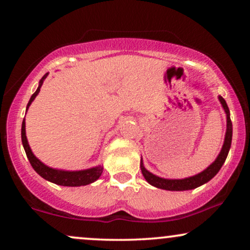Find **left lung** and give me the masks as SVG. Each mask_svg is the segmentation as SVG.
<instances>
[{
  "label": "left lung",
  "instance_id": "left-lung-1",
  "mask_svg": "<svg viewBox=\"0 0 250 250\" xmlns=\"http://www.w3.org/2000/svg\"><path fill=\"white\" fill-rule=\"evenodd\" d=\"M218 100L222 104V107H223L225 114H227V133H225V139L223 146H222V150L220 155L217 156V158L215 159V162L207 167L206 169L203 170V172L197 174L194 176L187 177V179L182 180H168V179H163V177H159L157 175H153L152 173H150L149 170L146 169V167L143 166V162L141 159V170L143 176L146 180V182L151 186L158 188V189L163 190H169V191H184V190H192L196 189V188L203 186V184L207 183L208 181H210L213 177L218 173V170L221 169L222 165H223L225 159H227L229 150L231 148V141H232V122L230 118V110H229V107L227 102L223 98L218 97Z\"/></svg>",
  "mask_w": 250,
  "mask_h": 250
}]
</instances>
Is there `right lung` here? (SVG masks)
<instances>
[{"label":"right lung","instance_id":"1","mask_svg":"<svg viewBox=\"0 0 250 250\" xmlns=\"http://www.w3.org/2000/svg\"><path fill=\"white\" fill-rule=\"evenodd\" d=\"M49 74H45L44 76L41 78L40 81V85L37 87V90L35 91L32 97L29 99L28 104H27L26 111L28 110L29 105L32 102L34 101V99L36 98V95L40 93L41 87H42V84L44 80H45L46 76ZM26 123H25V118L22 121V125H21V141H22V146L23 149H25L27 158H28L30 165L35 172L45 179L50 182L56 183L58 186H63V187H81V186H87V184L93 183L94 181H97L100 175L102 174V170H104V167L102 166H97V167H92V168L88 169H83V170H61V169H56V168H51V167L44 165V164L36 158L34 156V153L32 152V149L28 145V141H27L26 138Z\"/></svg>","mask_w":250,"mask_h":250}]
</instances>
